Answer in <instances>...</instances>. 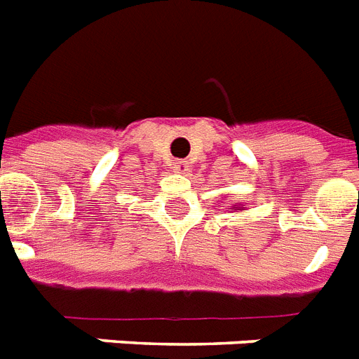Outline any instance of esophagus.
I'll return each mask as SVG.
<instances>
[{
    "mask_svg": "<svg viewBox=\"0 0 359 359\" xmlns=\"http://www.w3.org/2000/svg\"><path fill=\"white\" fill-rule=\"evenodd\" d=\"M172 168H174V170H176V172L187 174V172H189V170H191V165H189V163H187L185 159H177V161H174Z\"/></svg>",
    "mask_w": 359,
    "mask_h": 359,
    "instance_id": "34e87169",
    "label": "esophagus"
}]
</instances>
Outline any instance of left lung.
Listing matches in <instances>:
<instances>
[{
	"label": "left lung",
	"mask_w": 359,
	"mask_h": 359,
	"mask_svg": "<svg viewBox=\"0 0 359 359\" xmlns=\"http://www.w3.org/2000/svg\"><path fill=\"white\" fill-rule=\"evenodd\" d=\"M242 209H244V207H238V209H236V211H242Z\"/></svg>",
	"instance_id": "1"
}]
</instances>
